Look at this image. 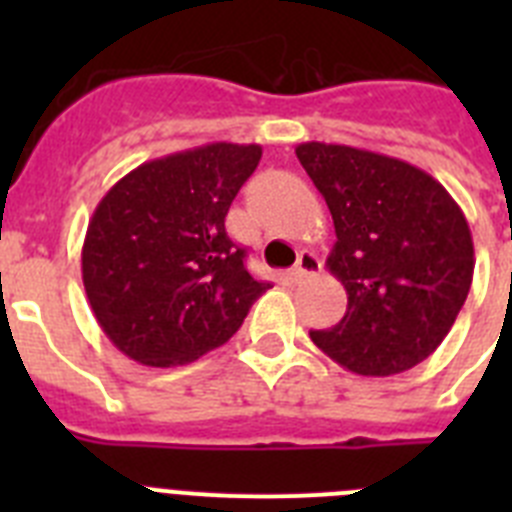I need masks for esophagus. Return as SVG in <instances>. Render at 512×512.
<instances>
[{
	"label": "esophagus",
	"mask_w": 512,
	"mask_h": 512,
	"mask_svg": "<svg viewBox=\"0 0 512 512\" xmlns=\"http://www.w3.org/2000/svg\"><path fill=\"white\" fill-rule=\"evenodd\" d=\"M318 271H320L318 256H315L312 251H302L300 256H297L295 269H292V279H295V282H302V279L312 277V274H318Z\"/></svg>",
	"instance_id": "1"
}]
</instances>
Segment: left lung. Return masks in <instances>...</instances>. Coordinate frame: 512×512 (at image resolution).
I'll return each mask as SVG.
<instances>
[{"mask_svg": "<svg viewBox=\"0 0 512 512\" xmlns=\"http://www.w3.org/2000/svg\"><path fill=\"white\" fill-rule=\"evenodd\" d=\"M295 153L333 215L328 269L348 295L341 323L310 330L312 343L361 377L408 372L441 346L469 295L467 217L400 158L318 140Z\"/></svg>", "mask_w": 512, "mask_h": 512, "instance_id": "8db88e82", "label": "left lung"}]
</instances>
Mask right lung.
<instances>
[{
	"instance_id": "1",
	"label": "right lung",
	"mask_w": 512,
	"mask_h": 512,
	"mask_svg": "<svg viewBox=\"0 0 512 512\" xmlns=\"http://www.w3.org/2000/svg\"><path fill=\"white\" fill-rule=\"evenodd\" d=\"M261 146L207 143L125 174L89 220L81 279L94 318L122 354L182 366L223 346L269 282L225 233Z\"/></svg>"
}]
</instances>
